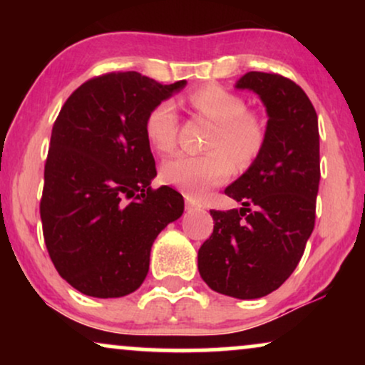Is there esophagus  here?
Returning a JSON list of instances; mask_svg holds the SVG:
<instances>
[{
    "mask_svg": "<svg viewBox=\"0 0 365 365\" xmlns=\"http://www.w3.org/2000/svg\"><path fill=\"white\" fill-rule=\"evenodd\" d=\"M186 209H187V211H196V209H201V206L194 202L192 199L187 196V197H186Z\"/></svg>",
    "mask_w": 365,
    "mask_h": 365,
    "instance_id": "esophagus-1",
    "label": "esophagus"
}]
</instances>
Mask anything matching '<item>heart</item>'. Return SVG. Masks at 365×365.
<instances>
[{
	"mask_svg": "<svg viewBox=\"0 0 365 365\" xmlns=\"http://www.w3.org/2000/svg\"><path fill=\"white\" fill-rule=\"evenodd\" d=\"M199 116L214 123L204 154H176L161 168L166 184L181 189L189 197L202 199L214 186L226 181L237 166L247 168L256 161L266 144V126L257 113L249 111L242 96L229 89L207 84L187 96ZM179 119L169 101L149 109L144 119V134L158 153L174 151Z\"/></svg>",
	"mask_w": 365,
	"mask_h": 365,
	"instance_id": "heart-1",
	"label": "heart"
}]
</instances>
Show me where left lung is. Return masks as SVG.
I'll return each mask as SVG.
<instances>
[{
	"mask_svg": "<svg viewBox=\"0 0 365 365\" xmlns=\"http://www.w3.org/2000/svg\"><path fill=\"white\" fill-rule=\"evenodd\" d=\"M237 88L252 89L266 104V144L224 191L244 207L211 211L214 229L199 247L197 269L212 291L257 299L287 281L312 234L321 181L319 128L311 99L282 74L251 71Z\"/></svg>",
	"mask_w": 365,
	"mask_h": 365,
	"instance_id": "obj_1",
	"label": "left lung"
}]
</instances>
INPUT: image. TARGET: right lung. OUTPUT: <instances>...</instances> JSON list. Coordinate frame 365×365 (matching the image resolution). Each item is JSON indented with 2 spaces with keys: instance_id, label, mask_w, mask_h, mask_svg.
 Instances as JSON below:
<instances>
[{
  "instance_id": "1",
  "label": "right lung",
  "mask_w": 365,
  "mask_h": 365,
  "mask_svg": "<svg viewBox=\"0 0 365 365\" xmlns=\"http://www.w3.org/2000/svg\"><path fill=\"white\" fill-rule=\"evenodd\" d=\"M184 84L99 74L73 91L53 124L39 202L44 244L59 276L86 296L136 291L154 239L181 217V194L151 187L158 173L144 119Z\"/></svg>"
}]
</instances>
